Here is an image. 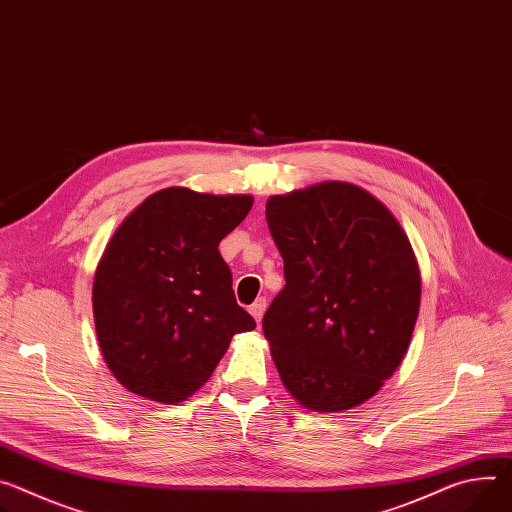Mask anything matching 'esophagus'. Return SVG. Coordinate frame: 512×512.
<instances>
[{"label": "esophagus", "mask_w": 512, "mask_h": 512, "mask_svg": "<svg viewBox=\"0 0 512 512\" xmlns=\"http://www.w3.org/2000/svg\"><path fill=\"white\" fill-rule=\"evenodd\" d=\"M265 308H267V300H265V298H259V300H255V302L251 304L249 312L253 314V318L257 320V324H261V318H263V314H265Z\"/></svg>", "instance_id": "obj_1"}]
</instances>
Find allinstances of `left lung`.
Returning <instances> with one entry per match:
<instances>
[{"label": "left lung", "mask_w": 512, "mask_h": 512, "mask_svg": "<svg viewBox=\"0 0 512 512\" xmlns=\"http://www.w3.org/2000/svg\"><path fill=\"white\" fill-rule=\"evenodd\" d=\"M284 290L263 333L284 386L310 410H349L400 365L421 304L412 247L390 210L327 181L265 204Z\"/></svg>", "instance_id": "1"}]
</instances>
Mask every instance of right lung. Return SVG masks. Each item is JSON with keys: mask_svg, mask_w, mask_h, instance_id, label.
I'll return each mask as SVG.
<instances>
[{"mask_svg": "<svg viewBox=\"0 0 512 512\" xmlns=\"http://www.w3.org/2000/svg\"><path fill=\"white\" fill-rule=\"evenodd\" d=\"M251 206V196L167 188L114 232L96 271L94 316L124 388L181 402L212 376L232 335L255 329L218 251Z\"/></svg>", "mask_w": 512, "mask_h": 512, "instance_id": "1", "label": "right lung"}]
</instances>
